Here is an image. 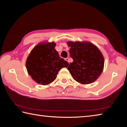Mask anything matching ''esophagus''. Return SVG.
I'll return each mask as SVG.
<instances>
[{
	"label": "esophagus",
	"mask_w": 127,
	"mask_h": 127,
	"mask_svg": "<svg viewBox=\"0 0 127 127\" xmlns=\"http://www.w3.org/2000/svg\"><path fill=\"white\" fill-rule=\"evenodd\" d=\"M65 60L66 62H68V63H69V58H66L65 59Z\"/></svg>",
	"instance_id": "34e87169"
}]
</instances>
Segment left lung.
<instances>
[{
  "label": "left lung",
  "mask_w": 127,
  "mask_h": 127,
  "mask_svg": "<svg viewBox=\"0 0 127 127\" xmlns=\"http://www.w3.org/2000/svg\"><path fill=\"white\" fill-rule=\"evenodd\" d=\"M70 55L73 59L68 70L75 81L83 85L95 81L102 73L104 58L97 46L90 42L68 41Z\"/></svg>",
  "instance_id": "left-lung-1"
}]
</instances>
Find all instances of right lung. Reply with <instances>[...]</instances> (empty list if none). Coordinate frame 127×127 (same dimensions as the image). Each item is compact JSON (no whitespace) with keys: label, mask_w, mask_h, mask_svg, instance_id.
I'll list each match as a JSON object with an SVG mask.
<instances>
[{"label":"right lung","mask_w":127,"mask_h":127,"mask_svg":"<svg viewBox=\"0 0 127 127\" xmlns=\"http://www.w3.org/2000/svg\"><path fill=\"white\" fill-rule=\"evenodd\" d=\"M54 42H40L28 56L26 62L28 74L38 84H50L57 78L59 70L69 65L59 57Z\"/></svg>","instance_id":"right-lung-1"}]
</instances>
